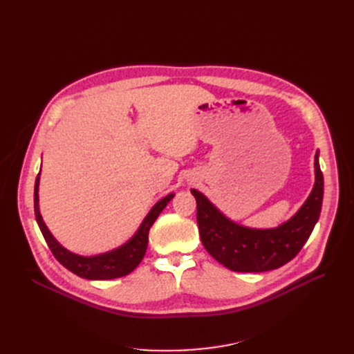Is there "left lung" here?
I'll return each mask as SVG.
<instances>
[{"label": "left lung", "instance_id": "8db88e82", "mask_svg": "<svg viewBox=\"0 0 354 354\" xmlns=\"http://www.w3.org/2000/svg\"><path fill=\"white\" fill-rule=\"evenodd\" d=\"M316 181L312 194L294 217L274 229H250L229 220L201 192L192 189L196 199V218L201 241L218 263L233 272L260 273L279 269L301 251L320 216L324 201V174L315 156Z\"/></svg>", "mask_w": 354, "mask_h": 354}]
</instances>
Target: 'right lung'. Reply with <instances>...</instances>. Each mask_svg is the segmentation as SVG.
Wrapping results in <instances>:
<instances>
[{
    "mask_svg": "<svg viewBox=\"0 0 354 354\" xmlns=\"http://www.w3.org/2000/svg\"><path fill=\"white\" fill-rule=\"evenodd\" d=\"M38 186H39V173L35 180V190H34V208H35V217L37 223L41 229L42 236H44L48 248L51 250L53 255L56 257V260L66 267L68 270L75 273L84 279L90 281H106V279H115V277H121L128 273H131L136 267L140 264L143 257L147 250V242H149V230H151L152 224L158 218V216L162 211L167 203L173 199L174 194H169L165 198L156 202L153 208L149 211L147 216L145 217L140 227L136 232L134 236L125 242L120 248L113 251L99 254V255H91V257H84L73 254L68 251L55 239V236L50 233L47 229L46 223L42 221V217L39 214V203H38Z\"/></svg>",
    "mask_w": 354,
    "mask_h": 354,
    "instance_id": "obj_1",
    "label": "right lung"
}]
</instances>
